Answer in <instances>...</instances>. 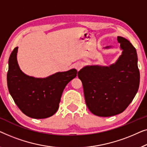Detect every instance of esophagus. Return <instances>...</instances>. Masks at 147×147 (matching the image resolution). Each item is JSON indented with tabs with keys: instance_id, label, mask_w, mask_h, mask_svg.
<instances>
[{
	"instance_id": "34e87169",
	"label": "esophagus",
	"mask_w": 147,
	"mask_h": 147,
	"mask_svg": "<svg viewBox=\"0 0 147 147\" xmlns=\"http://www.w3.org/2000/svg\"><path fill=\"white\" fill-rule=\"evenodd\" d=\"M74 67H75V69L77 70V71H79V70L81 69V67H82V64L80 63H76L75 65H74Z\"/></svg>"
}]
</instances>
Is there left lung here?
I'll return each instance as SVG.
<instances>
[{
  "mask_svg": "<svg viewBox=\"0 0 147 147\" xmlns=\"http://www.w3.org/2000/svg\"><path fill=\"white\" fill-rule=\"evenodd\" d=\"M117 40L123 52L115 64L109 67L86 66L78 72L86 106L98 117L123 113L133 100L139 86L136 49L123 37L118 36Z\"/></svg>",
  "mask_w": 147,
  "mask_h": 147,
  "instance_id": "obj_1",
  "label": "left lung"
}]
</instances>
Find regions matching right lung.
Returning a JSON list of instances; mask_svg holds the SVG:
<instances>
[{
	"label": "right lung",
	"mask_w": 147,
	"mask_h": 147,
	"mask_svg": "<svg viewBox=\"0 0 147 147\" xmlns=\"http://www.w3.org/2000/svg\"><path fill=\"white\" fill-rule=\"evenodd\" d=\"M14 48L9 59L7 85L20 111L33 119H46L57 112L65 86L77 74L76 69L59 72L47 78L26 75L20 69Z\"/></svg>",
	"instance_id": "right-lung-1"
}]
</instances>
